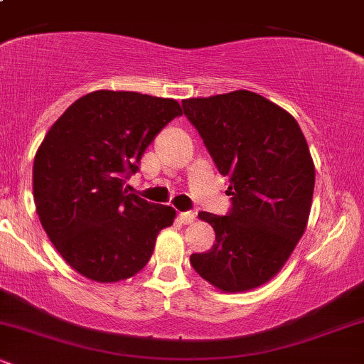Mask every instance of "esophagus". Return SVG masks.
<instances>
[{
  "mask_svg": "<svg viewBox=\"0 0 364 364\" xmlns=\"http://www.w3.org/2000/svg\"><path fill=\"white\" fill-rule=\"evenodd\" d=\"M178 219L181 224H191L195 220V214L193 212H179Z\"/></svg>",
  "mask_w": 364,
  "mask_h": 364,
  "instance_id": "1",
  "label": "esophagus"
}]
</instances>
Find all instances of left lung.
Masks as SVG:
<instances>
[{"instance_id": "left-lung-1", "label": "left lung", "mask_w": 364, "mask_h": 364, "mask_svg": "<svg viewBox=\"0 0 364 364\" xmlns=\"http://www.w3.org/2000/svg\"><path fill=\"white\" fill-rule=\"evenodd\" d=\"M183 111L232 196L228 215L198 214L215 243L191 255V265L223 292L257 289L281 272L306 229L315 188L306 139L289 112L250 90L185 99Z\"/></svg>"}]
</instances>
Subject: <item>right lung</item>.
Segmentation results:
<instances>
[{
	"label": "right lung",
	"mask_w": 364,
	"mask_h": 364,
	"mask_svg": "<svg viewBox=\"0 0 364 364\" xmlns=\"http://www.w3.org/2000/svg\"><path fill=\"white\" fill-rule=\"evenodd\" d=\"M174 99L95 90L77 99L46 133L34 157L36 210L54 248L90 281L139 274L176 210L127 193L145 149L171 119Z\"/></svg>",
	"instance_id": "1"
}]
</instances>
